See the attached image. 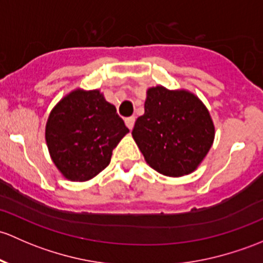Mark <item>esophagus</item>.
Masks as SVG:
<instances>
[{
  "label": "esophagus",
  "mask_w": 263,
  "mask_h": 263,
  "mask_svg": "<svg viewBox=\"0 0 263 263\" xmlns=\"http://www.w3.org/2000/svg\"><path fill=\"white\" fill-rule=\"evenodd\" d=\"M124 123H126V126L128 127V129H132L134 128V124H135V117H128L124 120Z\"/></svg>",
  "instance_id": "esophagus-1"
}]
</instances>
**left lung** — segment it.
I'll list each match as a JSON object with an SVG mask.
<instances>
[{
	"label": "left lung",
	"instance_id": "8db88e82",
	"mask_svg": "<svg viewBox=\"0 0 263 263\" xmlns=\"http://www.w3.org/2000/svg\"><path fill=\"white\" fill-rule=\"evenodd\" d=\"M214 135L211 113L194 93L162 85L148 88L145 113L132 129L146 162L173 178L197 170L211 150Z\"/></svg>",
	"mask_w": 263,
	"mask_h": 263
}]
</instances>
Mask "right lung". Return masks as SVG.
<instances>
[{"label":"right lung","mask_w":263,"mask_h":263,"mask_svg":"<svg viewBox=\"0 0 263 263\" xmlns=\"http://www.w3.org/2000/svg\"><path fill=\"white\" fill-rule=\"evenodd\" d=\"M128 132L116 107L98 89L78 88L51 109L45 140L62 175L87 181L108 166L113 148Z\"/></svg>","instance_id":"right-lung-1"}]
</instances>
